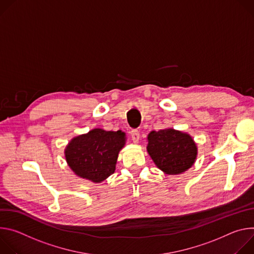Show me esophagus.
<instances>
[{"label": "esophagus", "mask_w": 254, "mask_h": 254, "mask_svg": "<svg viewBox=\"0 0 254 254\" xmlns=\"http://www.w3.org/2000/svg\"><path fill=\"white\" fill-rule=\"evenodd\" d=\"M131 134V138H132V141L134 143H138L139 142V138H140V134H139V131L138 130H132L130 132Z\"/></svg>", "instance_id": "esophagus-1"}]
</instances>
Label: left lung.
Wrapping results in <instances>:
<instances>
[{"label": "left lung", "mask_w": 254, "mask_h": 254, "mask_svg": "<svg viewBox=\"0 0 254 254\" xmlns=\"http://www.w3.org/2000/svg\"><path fill=\"white\" fill-rule=\"evenodd\" d=\"M147 152L165 175H181L190 168L198 155L192 137L174 128L151 131L147 136Z\"/></svg>", "instance_id": "8db88e82"}]
</instances>
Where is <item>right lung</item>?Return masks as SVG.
Segmentation results:
<instances>
[{
    "label": "right lung",
    "mask_w": 254,
    "mask_h": 254,
    "mask_svg": "<svg viewBox=\"0 0 254 254\" xmlns=\"http://www.w3.org/2000/svg\"><path fill=\"white\" fill-rule=\"evenodd\" d=\"M125 143L123 131L95 128L73 137L64 149V157L78 178L100 184L114 174L119 152Z\"/></svg>",
    "instance_id": "right-lung-1"
}]
</instances>
